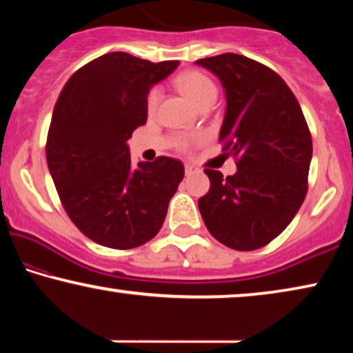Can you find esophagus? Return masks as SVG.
I'll return each instance as SVG.
<instances>
[{
	"label": "esophagus",
	"mask_w": 353,
	"mask_h": 353,
	"mask_svg": "<svg viewBox=\"0 0 353 353\" xmlns=\"http://www.w3.org/2000/svg\"><path fill=\"white\" fill-rule=\"evenodd\" d=\"M185 172H186V175H192V173L199 172V168L192 165V163H186V165H185Z\"/></svg>",
	"instance_id": "obj_1"
}]
</instances>
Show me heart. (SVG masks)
<instances>
[{
    "mask_svg": "<svg viewBox=\"0 0 353 353\" xmlns=\"http://www.w3.org/2000/svg\"><path fill=\"white\" fill-rule=\"evenodd\" d=\"M176 88L196 105L197 109L202 108L205 104H214L216 96H219V90L216 85L205 74H202L199 70H188L183 72L175 79ZM159 101H161V90L157 86L149 90L148 98H146V109L149 114L156 112ZM194 143L190 138H180L178 139V149L181 151H188L191 148V144Z\"/></svg>",
    "mask_w": 353,
    "mask_h": 353,
    "instance_id": "obj_1",
    "label": "heart"
}]
</instances>
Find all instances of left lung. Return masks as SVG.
Instances as JSON below:
<instances>
[{"mask_svg": "<svg viewBox=\"0 0 353 353\" xmlns=\"http://www.w3.org/2000/svg\"><path fill=\"white\" fill-rule=\"evenodd\" d=\"M219 77L226 112L219 141L238 172L205 168L210 190L197 201L210 234L226 248L255 250L286 230L308 190L312 134L281 77L249 57L225 52L196 61Z\"/></svg>", "mask_w": 353, "mask_h": 353, "instance_id": "1", "label": "left lung"}]
</instances>
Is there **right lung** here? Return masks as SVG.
Here are the masks:
<instances>
[{"mask_svg": "<svg viewBox=\"0 0 353 353\" xmlns=\"http://www.w3.org/2000/svg\"><path fill=\"white\" fill-rule=\"evenodd\" d=\"M178 64L108 52L80 67L57 98L48 168L69 219L105 248L133 249L151 241L185 176L183 163L165 156L134 167L127 146L146 123L149 88Z\"/></svg>", "mask_w": 353, "mask_h": 353, "instance_id": "right-lung-1", "label": "right lung"}]
</instances>
